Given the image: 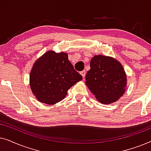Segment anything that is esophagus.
I'll list each match as a JSON object with an SVG mask.
<instances>
[{
    "label": "esophagus",
    "mask_w": 151,
    "mask_h": 151,
    "mask_svg": "<svg viewBox=\"0 0 151 151\" xmlns=\"http://www.w3.org/2000/svg\"><path fill=\"white\" fill-rule=\"evenodd\" d=\"M80 74H81L82 77H83V78H84V77H85V76H86L85 70H83V71H82L81 72H80Z\"/></svg>",
    "instance_id": "34e87169"
}]
</instances>
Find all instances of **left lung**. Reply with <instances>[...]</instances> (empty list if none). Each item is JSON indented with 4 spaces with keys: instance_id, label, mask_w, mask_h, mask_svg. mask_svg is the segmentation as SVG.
<instances>
[{
    "instance_id": "1",
    "label": "left lung",
    "mask_w": 151,
    "mask_h": 151,
    "mask_svg": "<svg viewBox=\"0 0 151 151\" xmlns=\"http://www.w3.org/2000/svg\"><path fill=\"white\" fill-rule=\"evenodd\" d=\"M86 75V84L99 102H115L126 91L127 75L119 63L112 57L94 55Z\"/></svg>"
}]
</instances>
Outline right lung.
<instances>
[{
    "label": "right lung",
    "mask_w": 151,
    "mask_h": 151,
    "mask_svg": "<svg viewBox=\"0 0 151 151\" xmlns=\"http://www.w3.org/2000/svg\"><path fill=\"white\" fill-rule=\"evenodd\" d=\"M82 79L69 62L67 53L48 51L33 65L29 84L37 100L52 105L63 100L67 91Z\"/></svg>",
    "instance_id": "1"
}]
</instances>
